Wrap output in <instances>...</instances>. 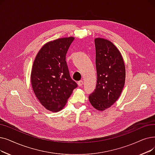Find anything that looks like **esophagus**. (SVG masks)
<instances>
[{
  "label": "esophagus",
  "mask_w": 155,
  "mask_h": 155,
  "mask_svg": "<svg viewBox=\"0 0 155 155\" xmlns=\"http://www.w3.org/2000/svg\"><path fill=\"white\" fill-rule=\"evenodd\" d=\"M83 84H84L83 80H80V81H79V82H78V85L79 87H82V86L83 85Z\"/></svg>",
  "instance_id": "34e87169"
}]
</instances>
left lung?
Masks as SVG:
<instances>
[{
  "instance_id": "1",
  "label": "left lung",
  "mask_w": 155,
  "mask_h": 155,
  "mask_svg": "<svg viewBox=\"0 0 155 155\" xmlns=\"http://www.w3.org/2000/svg\"><path fill=\"white\" fill-rule=\"evenodd\" d=\"M94 43L97 80L89 100L96 110L103 111L117 101L122 92L125 66L122 54L110 40L97 37Z\"/></svg>"
}]
</instances>
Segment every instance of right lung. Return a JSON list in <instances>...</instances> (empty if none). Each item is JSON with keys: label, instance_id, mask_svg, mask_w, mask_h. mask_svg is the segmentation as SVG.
Segmentation results:
<instances>
[{"label": "right lung", "instance_id": "right-lung-1", "mask_svg": "<svg viewBox=\"0 0 155 155\" xmlns=\"http://www.w3.org/2000/svg\"><path fill=\"white\" fill-rule=\"evenodd\" d=\"M75 37L52 40L39 50L33 61L31 84L39 102L52 112L61 111L77 87L71 78L66 54Z\"/></svg>", "mask_w": 155, "mask_h": 155}]
</instances>
